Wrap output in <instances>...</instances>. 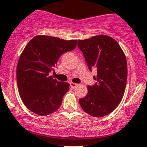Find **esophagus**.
Returning <instances> with one entry per match:
<instances>
[{"label":"esophagus","instance_id":"1","mask_svg":"<svg viewBox=\"0 0 147 147\" xmlns=\"http://www.w3.org/2000/svg\"><path fill=\"white\" fill-rule=\"evenodd\" d=\"M78 84L73 83V82H71V83H70V87H71L72 89H75L76 87H78Z\"/></svg>","mask_w":147,"mask_h":147}]
</instances>
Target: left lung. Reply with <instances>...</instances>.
Instances as JSON below:
<instances>
[{
    "instance_id": "left-lung-1",
    "label": "left lung",
    "mask_w": 147,
    "mask_h": 147,
    "mask_svg": "<svg viewBox=\"0 0 147 147\" xmlns=\"http://www.w3.org/2000/svg\"><path fill=\"white\" fill-rule=\"evenodd\" d=\"M89 69L97 70L96 83L88 86V92L80 98L82 109L90 116L101 117L111 113L123 98L127 81V62L119 45L111 36H95L78 40Z\"/></svg>"
}]
</instances>
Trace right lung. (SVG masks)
I'll list each match as a JSON object with an SVG mask.
<instances>
[{
  "instance_id": "1",
  "label": "right lung",
  "mask_w": 147,
  "mask_h": 147,
  "mask_svg": "<svg viewBox=\"0 0 147 147\" xmlns=\"http://www.w3.org/2000/svg\"><path fill=\"white\" fill-rule=\"evenodd\" d=\"M77 40L36 36L22 53L16 69L18 92L24 105L40 116L54 113L69 90V84L49 76L60 57L76 49Z\"/></svg>"
}]
</instances>
